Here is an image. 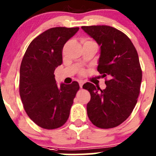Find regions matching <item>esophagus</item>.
Wrapping results in <instances>:
<instances>
[{"mask_svg": "<svg viewBox=\"0 0 156 156\" xmlns=\"http://www.w3.org/2000/svg\"><path fill=\"white\" fill-rule=\"evenodd\" d=\"M78 83H79L80 87H82L83 84H84V81H81V80H80V81H78Z\"/></svg>", "mask_w": 156, "mask_h": 156, "instance_id": "1", "label": "esophagus"}]
</instances>
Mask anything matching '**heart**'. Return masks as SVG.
Listing matches in <instances>:
<instances>
[{
  "instance_id": "obj_1",
  "label": "heart",
  "mask_w": 156,
  "mask_h": 156,
  "mask_svg": "<svg viewBox=\"0 0 156 156\" xmlns=\"http://www.w3.org/2000/svg\"><path fill=\"white\" fill-rule=\"evenodd\" d=\"M87 41H85V42H87Z\"/></svg>"
}]
</instances>
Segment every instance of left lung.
<instances>
[{
    "label": "left lung",
    "instance_id": "8db88e82",
    "mask_svg": "<svg viewBox=\"0 0 156 156\" xmlns=\"http://www.w3.org/2000/svg\"><path fill=\"white\" fill-rule=\"evenodd\" d=\"M81 29L100 46L97 71L108 78L103 90L89 82L83 85L90 94L88 118L100 128L115 127L130 116L137 102L142 81L137 52L126 34L111 26Z\"/></svg>",
    "mask_w": 156,
    "mask_h": 156
}]
</instances>
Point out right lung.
<instances>
[{
  "instance_id": "1",
  "label": "right lung",
  "mask_w": 156,
  "mask_h": 156,
  "mask_svg": "<svg viewBox=\"0 0 156 156\" xmlns=\"http://www.w3.org/2000/svg\"><path fill=\"white\" fill-rule=\"evenodd\" d=\"M79 28H52L28 47L20 71V94L25 110L36 125L45 129L62 126L68 120L79 84L61 83L54 71L62 63V48Z\"/></svg>"
}]
</instances>
